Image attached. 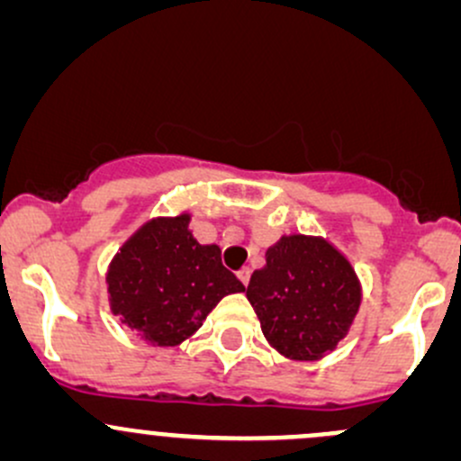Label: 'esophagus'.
Returning a JSON list of instances; mask_svg holds the SVG:
<instances>
[{"instance_id":"obj_1","label":"esophagus","mask_w":461,"mask_h":461,"mask_svg":"<svg viewBox=\"0 0 461 461\" xmlns=\"http://www.w3.org/2000/svg\"><path fill=\"white\" fill-rule=\"evenodd\" d=\"M249 277H251V269H249V267H245V269L239 271V280H240L245 286L249 285Z\"/></svg>"}]
</instances>
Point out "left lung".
Returning <instances> with one entry per match:
<instances>
[{"label": "left lung", "mask_w": 461, "mask_h": 461, "mask_svg": "<svg viewBox=\"0 0 461 461\" xmlns=\"http://www.w3.org/2000/svg\"><path fill=\"white\" fill-rule=\"evenodd\" d=\"M247 300L267 341L286 358L317 361L350 330L361 285L346 256L315 236H282L254 271Z\"/></svg>", "instance_id": "1"}]
</instances>
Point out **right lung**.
<instances>
[{
	"label": "right lung",
	"instance_id": "1",
	"mask_svg": "<svg viewBox=\"0 0 461 461\" xmlns=\"http://www.w3.org/2000/svg\"><path fill=\"white\" fill-rule=\"evenodd\" d=\"M188 225L190 214L144 222L109 265L111 311L153 346H179L222 297L245 291L219 245H199Z\"/></svg>",
	"mask_w": 461,
	"mask_h": 461
}]
</instances>
